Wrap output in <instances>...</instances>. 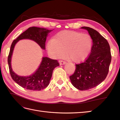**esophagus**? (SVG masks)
I'll return each mask as SVG.
<instances>
[{
  "label": "esophagus",
  "instance_id": "1",
  "mask_svg": "<svg viewBox=\"0 0 120 120\" xmlns=\"http://www.w3.org/2000/svg\"><path fill=\"white\" fill-rule=\"evenodd\" d=\"M59 63H60V64H61V65H64L67 63V62H66L65 61H62V60L59 61Z\"/></svg>",
  "mask_w": 120,
  "mask_h": 120
}]
</instances>
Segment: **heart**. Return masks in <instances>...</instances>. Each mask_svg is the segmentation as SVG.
<instances>
[{"label": "heart", "mask_w": 120, "mask_h": 120, "mask_svg": "<svg viewBox=\"0 0 120 120\" xmlns=\"http://www.w3.org/2000/svg\"><path fill=\"white\" fill-rule=\"evenodd\" d=\"M93 46V41L88 34L64 30L56 34L47 44L48 52L57 58L67 53L70 60L80 62L88 57Z\"/></svg>", "instance_id": "heart-1"}]
</instances>
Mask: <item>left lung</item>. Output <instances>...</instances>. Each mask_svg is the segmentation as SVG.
Returning <instances> with one entry per match:
<instances>
[{
	"label": "left lung",
	"mask_w": 120,
	"mask_h": 120,
	"mask_svg": "<svg viewBox=\"0 0 120 120\" xmlns=\"http://www.w3.org/2000/svg\"><path fill=\"white\" fill-rule=\"evenodd\" d=\"M93 41L91 52L85 62L76 64L74 73L70 76L71 83L76 89L85 91L95 87L105 79L111 61L110 48L105 38L96 30L88 27Z\"/></svg>",
	"instance_id": "left-lung-1"
}]
</instances>
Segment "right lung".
I'll use <instances>...</instances> for the list:
<instances>
[{"label":"right lung","instance_id":"add662e5","mask_svg":"<svg viewBox=\"0 0 120 120\" xmlns=\"http://www.w3.org/2000/svg\"><path fill=\"white\" fill-rule=\"evenodd\" d=\"M52 30L37 27H30L13 41L8 58V63L13 80L22 87L34 91H40L46 88L49 83L53 70L59 65V63L57 60L43 57L39 68L32 74L27 76L18 75L13 71L11 65L12 57L15 45L20 40L28 39L37 43L42 49L45 50L46 38L49 33Z\"/></svg>","mask_w":120,"mask_h":120}]
</instances>
